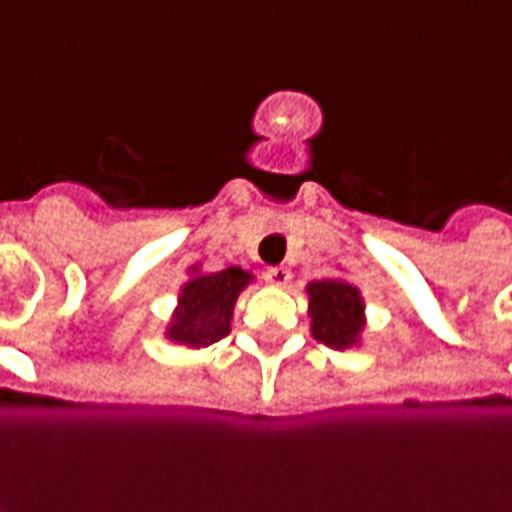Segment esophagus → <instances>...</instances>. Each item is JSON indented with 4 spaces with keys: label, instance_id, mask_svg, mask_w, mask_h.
I'll return each instance as SVG.
<instances>
[{
    "label": "esophagus",
    "instance_id": "34e87169",
    "mask_svg": "<svg viewBox=\"0 0 512 512\" xmlns=\"http://www.w3.org/2000/svg\"><path fill=\"white\" fill-rule=\"evenodd\" d=\"M264 281L275 286V289H283L286 283L292 281V272L286 270V267H270V270L264 272Z\"/></svg>",
    "mask_w": 512,
    "mask_h": 512
}]
</instances>
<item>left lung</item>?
I'll list each match as a JSON object with an SVG mask.
<instances>
[{
  "label": "left lung",
  "instance_id": "left-lung-1",
  "mask_svg": "<svg viewBox=\"0 0 512 512\" xmlns=\"http://www.w3.org/2000/svg\"><path fill=\"white\" fill-rule=\"evenodd\" d=\"M308 316L316 341L333 349H349L360 343L365 327L363 294L341 278L308 283Z\"/></svg>",
  "mask_w": 512,
  "mask_h": 512
}]
</instances>
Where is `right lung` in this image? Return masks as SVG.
<instances>
[{
  "label": "right lung",
  "instance_id": "obj_1",
  "mask_svg": "<svg viewBox=\"0 0 512 512\" xmlns=\"http://www.w3.org/2000/svg\"><path fill=\"white\" fill-rule=\"evenodd\" d=\"M251 281L253 275L242 267L220 272H199V267H190V281L179 289L177 311L171 316L166 338L190 349H201L226 338L231 330L234 302Z\"/></svg>",
  "mask_w": 512,
  "mask_h": 512
}]
</instances>
